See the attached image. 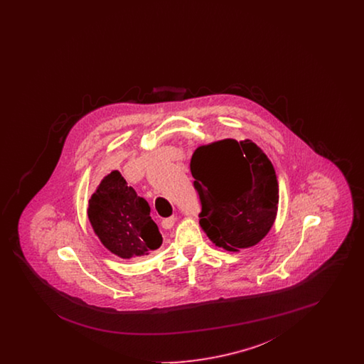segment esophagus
Segmentation results:
<instances>
[{
  "label": "esophagus",
  "mask_w": 364,
  "mask_h": 364,
  "mask_svg": "<svg viewBox=\"0 0 364 364\" xmlns=\"http://www.w3.org/2000/svg\"><path fill=\"white\" fill-rule=\"evenodd\" d=\"M176 220H177L176 215H172V217H169V218H165V220L162 221V226L166 228V229H171V228L174 225Z\"/></svg>",
  "instance_id": "esophagus-1"
}]
</instances>
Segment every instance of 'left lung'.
I'll use <instances>...</instances> for the list:
<instances>
[{
  "instance_id": "left-lung-1",
  "label": "left lung",
  "mask_w": 364,
  "mask_h": 364,
  "mask_svg": "<svg viewBox=\"0 0 364 364\" xmlns=\"http://www.w3.org/2000/svg\"><path fill=\"white\" fill-rule=\"evenodd\" d=\"M190 166L202 206L199 224L211 242L236 252L269 233L277 215V176L254 141L224 139L200 146Z\"/></svg>"
}]
</instances>
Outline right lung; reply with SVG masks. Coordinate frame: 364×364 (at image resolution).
<instances>
[{
	"label": "right lung",
	"instance_id": "right-lung-1",
	"mask_svg": "<svg viewBox=\"0 0 364 364\" xmlns=\"http://www.w3.org/2000/svg\"><path fill=\"white\" fill-rule=\"evenodd\" d=\"M87 214L98 239L122 259L149 255L162 244L149 203L128 187L119 171L105 176L88 202Z\"/></svg>",
	"mask_w": 364,
	"mask_h": 364
}]
</instances>
